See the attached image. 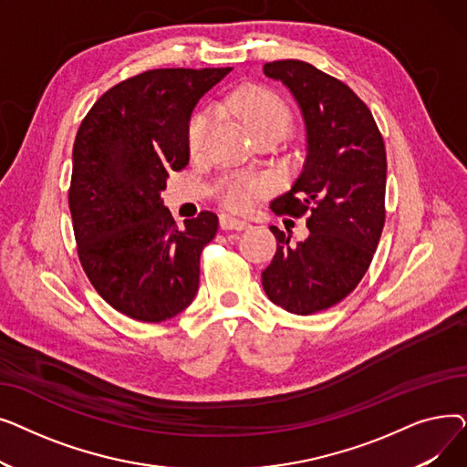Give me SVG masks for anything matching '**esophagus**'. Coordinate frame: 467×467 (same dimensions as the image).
<instances>
[{
    "instance_id": "1",
    "label": "esophagus",
    "mask_w": 467,
    "mask_h": 467,
    "mask_svg": "<svg viewBox=\"0 0 467 467\" xmlns=\"http://www.w3.org/2000/svg\"><path fill=\"white\" fill-rule=\"evenodd\" d=\"M219 225H221V229H225V231H244V229L250 227L248 221L233 217V215H229V213H221Z\"/></svg>"
}]
</instances>
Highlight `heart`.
<instances>
[{
    "instance_id": "heart-1",
    "label": "heart",
    "mask_w": 467,
    "mask_h": 467,
    "mask_svg": "<svg viewBox=\"0 0 467 467\" xmlns=\"http://www.w3.org/2000/svg\"><path fill=\"white\" fill-rule=\"evenodd\" d=\"M221 108L236 115L252 132V136L268 130L285 132L289 129L291 117L285 104L273 92L259 87H242L234 90ZM212 122L213 113L210 109L199 111L191 117L187 129V143L192 153H199L204 147ZM263 189L265 183L259 180L231 182L223 191V202L233 210H246L250 208L254 196Z\"/></svg>"
}]
</instances>
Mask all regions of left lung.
<instances>
[{
	"mask_svg": "<svg viewBox=\"0 0 467 467\" xmlns=\"http://www.w3.org/2000/svg\"><path fill=\"white\" fill-rule=\"evenodd\" d=\"M265 76L297 102L306 157L291 189L271 202L276 213H308L305 242L291 246L278 227L276 254L261 278L275 305L308 316L356 289L384 227L386 150L377 122L350 87L301 60L268 62Z\"/></svg>",
	"mask_w": 467,
	"mask_h": 467,
	"instance_id": "obj_1",
	"label": "left lung"
}]
</instances>
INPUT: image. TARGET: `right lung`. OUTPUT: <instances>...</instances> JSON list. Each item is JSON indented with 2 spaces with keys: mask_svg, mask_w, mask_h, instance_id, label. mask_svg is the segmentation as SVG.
Wrapping results in <instances>:
<instances>
[{
  "mask_svg": "<svg viewBox=\"0 0 467 467\" xmlns=\"http://www.w3.org/2000/svg\"><path fill=\"white\" fill-rule=\"evenodd\" d=\"M233 67L143 71L98 98L73 143L69 212L85 273L115 310L164 322L199 291L212 212L178 229L161 192L189 162L194 106Z\"/></svg>",
  "mask_w": 467,
  "mask_h": 467,
  "instance_id": "1",
  "label": "right lung"
}]
</instances>
